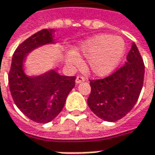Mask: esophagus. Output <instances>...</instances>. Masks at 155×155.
Instances as JSON below:
<instances>
[{"mask_svg": "<svg viewBox=\"0 0 155 155\" xmlns=\"http://www.w3.org/2000/svg\"><path fill=\"white\" fill-rule=\"evenodd\" d=\"M85 81V77H83L81 75H78L77 77H76V80H75V83L76 84H80V83H81Z\"/></svg>", "mask_w": 155, "mask_h": 155, "instance_id": "esophagus-1", "label": "esophagus"}]
</instances>
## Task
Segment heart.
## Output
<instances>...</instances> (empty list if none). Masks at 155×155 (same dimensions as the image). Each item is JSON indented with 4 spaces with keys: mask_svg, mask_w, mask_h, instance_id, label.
I'll return each instance as SVG.
<instances>
[{
    "mask_svg": "<svg viewBox=\"0 0 155 155\" xmlns=\"http://www.w3.org/2000/svg\"><path fill=\"white\" fill-rule=\"evenodd\" d=\"M126 51L125 42L110 35H98L84 41L74 51L75 55L87 58V69L98 76L113 72L120 63ZM79 58L72 56L69 63L76 64Z\"/></svg>",
    "mask_w": 155,
    "mask_h": 155,
    "instance_id": "1",
    "label": "heart"
}]
</instances>
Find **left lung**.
<instances>
[{"label":"left lung","instance_id":"1","mask_svg":"<svg viewBox=\"0 0 155 155\" xmlns=\"http://www.w3.org/2000/svg\"><path fill=\"white\" fill-rule=\"evenodd\" d=\"M144 64L133 42L122 67L108 77L90 80L91 93L87 104L105 121L120 120L134 107L143 88Z\"/></svg>","mask_w":155,"mask_h":155}]
</instances>
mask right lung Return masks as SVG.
Instances as JSON below:
<instances>
[{"label": "right lung", "instance_id": "add662e5", "mask_svg": "<svg viewBox=\"0 0 155 155\" xmlns=\"http://www.w3.org/2000/svg\"><path fill=\"white\" fill-rule=\"evenodd\" d=\"M52 34V29H44L22 42L13 53L8 74L11 95L17 107L31 120L41 124L58 116L75 85V76L60 75L54 69L34 77L24 71V62L30 51L54 43Z\"/></svg>", "mask_w": 155, "mask_h": 155}]
</instances>
